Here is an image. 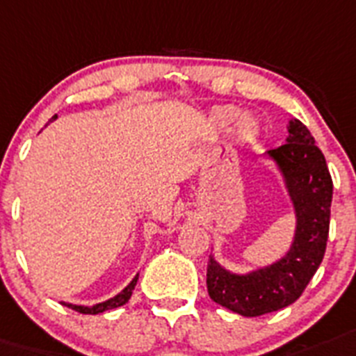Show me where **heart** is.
Segmentation results:
<instances>
[{
	"label": "heart",
	"instance_id": "heart-1",
	"mask_svg": "<svg viewBox=\"0 0 356 356\" xmlns=\"http://www.w3.org/2000/svg\"><path fill=\"white\" fill-rule=\"evenodd\" d=\"M235 124V132L238 137L243 139H250V137L255 136L259 132V122L252 118V115H241V110L235 108V106H229V104H224V106H217L210 112V122L215 128H228Z\"/></svg>",
	"mask_w": 356,
	"mask_h": 356
}]
</instances>
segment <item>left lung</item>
<instances>
[{
	"label": "left lung",
	"mask_w": 356,
	"mask_h": 356,
	"mask_svg": "<svg viewBox=\"0 0 356 356\" xmlns=\"http://www.w3.org/2000/svg\"><path fill=\"white\" fill-rule=\"evenodd\" d=\"M266 155L293 206L295 234L288 252L248 273L228 270L211 255L206 271L211 300L243 316H261L293 304L318 270L330 234L333 181L309 130L298 119H289L286 143Z\"/></svg>",
	"instance_id": "obj_1"
}]
</instances>
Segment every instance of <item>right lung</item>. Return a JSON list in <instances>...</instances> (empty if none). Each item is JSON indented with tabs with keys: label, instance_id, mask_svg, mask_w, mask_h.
Masks as SVG:
<instances>
[{
	"label": "right lung",
	"instance_id": "add662e5",
	"mask_svg": "<svg viewBox=\"0 0 356 356\" xmlns=\"http://www.w3.org/2000/svg\"><path fill=\"white\" fill-rule=\"evenodd\" d=\"M54 119H58V115H54L50 121H54ZM137 280H139V273H137L136 277L130 280V284H128L127 288L122 289V291H119L115 297L108 298V300H104V302L92 304V306H83V304H70V302H61V304L63 306L70 307V309H74V312L85 313V315H97V313H103V312H106V309H113V307H119V306H122V304H127L128 300H130V297H132V291H134V288H136Z\"/></svg>",
	"mask_w": 356,
	"mask_h": 356
}]
</instances>
